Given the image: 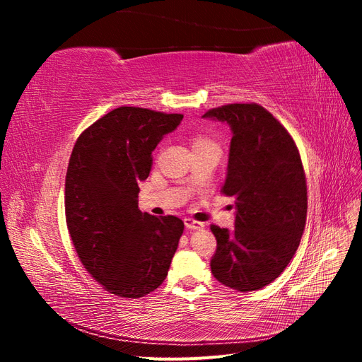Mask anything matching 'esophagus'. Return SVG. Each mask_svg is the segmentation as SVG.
Masks as SVG:
<instances>
[{"instance_id":"1","label":"esophagus","mask_w":362,"mask_h":362,"mask_svg":"<svg viewBox=\"0 0 362 362\" xmlns=\"http://www.w3.org/2000/svg\"><path fill=\"white\" fill-rule=\"evenodd\" d=\"M184 225H185V228L189 229V231H196V229H204V223L196 222V221H193V218H184Z\"/></svg>"}]
</instances>
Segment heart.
I'll use <instances>...</instances> for the list:
<instances>
[{
    "label": "heart",
    "mask_w": 362,
    "mask_h": 362,
    "mask_svg": "<svg viewBox=\"0 0 362 362\" xmlns=\"http://www.w3.org/2000/svg\"><path fill=\"white\" fill-rule=\"evenodd\" d=\"M199 144H208V140L205 139V137H201V136H198L194 139V144L193 145H199Z\"/></svg>",
    "instance_id": "b5f03b06"
}]
</instances>
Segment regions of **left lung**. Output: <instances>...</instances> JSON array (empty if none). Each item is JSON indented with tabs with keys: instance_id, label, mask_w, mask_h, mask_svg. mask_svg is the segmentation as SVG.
Segmentation results:
<instances>
[{
	"instance_id": "8db88e82",
	"label": "left lung",
	"mask_w": 362,
	"mask_h": 362,
	"mask_svg": "<svg viewBox=\"0 0 362 362\" xmlns=\"http://www.w3.org/2000/svg\"><path fill=\"white\" fill-rule=\"evenodd\" d=\"M202 117L233 133L223 193L235 196L234 229L211 226V272L223 286L254 291L288 266L306 221V181L291 136L266 108L229 104Z\"/></svg>"
}]
</instances>
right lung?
Instances as JSON below:
<instances>
[{
	"instance_id": "right-lung-1",
	"label": "right lung",
	"mask_w": 362,
	"mask_h": 362,
	"mask_svg": "<svg viewBox=\"0 0 362 362\" xmlns=\"http://www.w3.org/2000/svg\"><path fill=\"white\" fill-rule=\"evenodd\" d=\"M182 115L119 107L76 140L64 187L66 223L83 266L120 298L136 299L168 276L184 231L181 218L139 208V182L149 177L152 151Z\"/></svg>"
}]
</instances>
